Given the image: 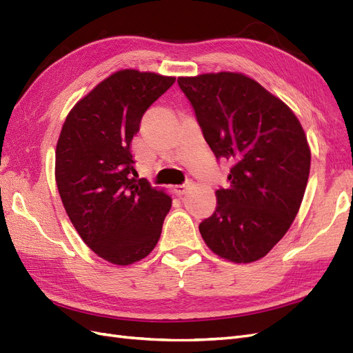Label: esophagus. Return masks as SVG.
Listing matches in <instances>:
<instances>
[{
	"label": "esophagus",
	"mask_w": 353,
	"mask_h": 353,
	"mask_svg": "<svg viewBox=\"0 0 353 353\" xmlns=\"http://www.w3.org/2000/svg\"><path fill=\"white\" fill-rule=\"evenodd\" d=\"M193 184H194L193 181L188 179L185 184H183V185H176V187H175V193H176V196H179V197H181V196H184V194L187 193V191H188L191 187H193Z\"/></svg>",
	"instance_id": "34e87169"
}]
</instances>
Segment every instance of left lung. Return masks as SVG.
Instances as JSON below:
<instances>
[{"mask_svg": "<svg viewBox=\"0 0 353 353\" xmlns=\"http://www.w3.org/2000/svg\"><path fill=\"white\" fill-rule=\"evenodd\" d=\"M213 154L232 163L228 188L199 230L221 258L250 263L279 243L305 194L311 150L301 122L280 99L243 73L178 78Z\"/></svg>", "mask_w": 353, "mask_h": 353, "instance_id": "left-lung-1", "label": "left lung"}]
</instances>
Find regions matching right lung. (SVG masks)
Wrapping results in <instances>:
<instances>
[{
	"instance_id": "obj_1",
	"label": "right lung",
	"mask_w": 353,
	"mask_h": 353,
	"mask_svg": "<svg viewBox=\"0 0 353 353\" xmlns=\"http://www.w3.org/2000/svg\"><path fill=\"white\" fill-rule=\"evenodd\" d=\"M174 82L152 72L119 70L74 104L63 123L56 148L63 206L85 244L110 263L145 258L172 206L165 191L135 178L131 141L145 110Z\"/></svg>"
}]
</instances>
